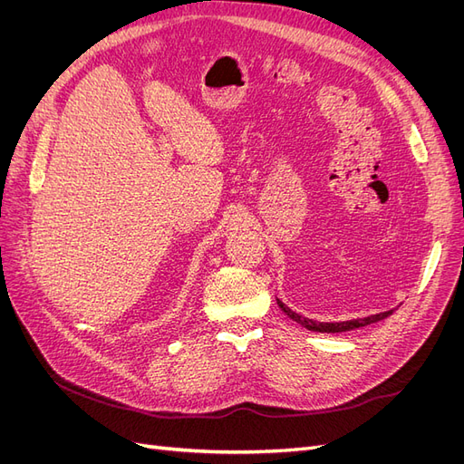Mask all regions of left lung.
<instances>
[{
	"mask_svg": "<svg viewBox=\"0 0 464 464\" xmlns=\"http://www.w3.org/2000/svg\"><path fill=\"white\" fill-rule=\"evenodd\" d=\"M276 304H278L280 310H283L292 321H296V323H300L302 327H305L307 331H315V333H344V331L360 329V327L370 325V323H377V321L389 317L392 312L397 310V307H395V310L373 314V315H368V317H358V319H348V321H336V323H333V321H315V319H310V317H304V315H300L296 312H292L290 307L286 304L280 302L278 298H276Z\"/></svg>",
	"mask_w": 464,
	"mask_h": 464,
	"instance_id": "8db88e82",
	"label": "left lung"
}]
</instances>
